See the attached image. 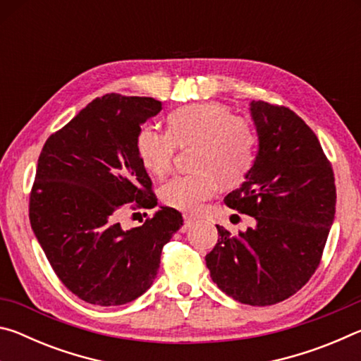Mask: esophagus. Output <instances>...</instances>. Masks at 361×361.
<instances>
[{
    "label": "esophagus",
    "mask_w": 361,
    "mask_h": 361,
    "mask_svg": "<svg viewBox=\"0 0 361 361\" xmlns=\"http://www.w3.org/2000/svg\"><path fill=\"white\" fill-rule=\"evenodd\" d=\"M194 223H195V218L186 216L185 223H183V226H181V232H186L189 228H191V226H194Z\"/></svg>",
    "instance_id": "esophagus-1"
}]
</instances>
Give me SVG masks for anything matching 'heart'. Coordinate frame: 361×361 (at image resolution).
I'll list each match as a JSON object with an SVG mask.
<instances>
[{
	"mask_svg": "<svg viewBox=\"0 0 361 361\" xmlns=\"http://www.w3.org/2000/svg\"><path fill=\"white\" fill-rule=\"evenodd\" d=\"M167 127L169 132L143 126L137 133L135 148L143 167L164 178L172 169L176 146L195 145L192 167L197 170L176 176L162 188V200L172 209L197 213L205 200L216 194L219 183L234 185L252 167L256 146L252 126L232 116L223 103L181 106L169 114Z\"/></svg>",
	"mask_w": 361,
	"mask_h": 361,
	"instance_id": "1",
	"label": "heart"
}]
</instances>
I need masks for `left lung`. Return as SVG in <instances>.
<instances>
[{"instance_id":"1","label":"left lung","mask_w":361,"mask_h":361,"mask_svg":"<svg viewBox=\"0 0 361 361\" xmlns=\"http://www.w3.org/2000/svg\"><path fill=\"white\" fill-rule=\"evenodd\" d=\"M258 154L245 181L224 197L256 226L205 256L210 277L235 301L271 305L295 295L319 267L336 213L331 164L319 138L290 108L252 102Z\"/></svg>"}]
</instances>
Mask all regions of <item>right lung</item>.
<instances>
[{
    "instance_id": "right-lung-1",
    "label": "right lung",
    "mask_w": 361,
    "mask_h": 361,
    "mask_svg": "<svg viewBox=\"0 0 361 361\" xmlns=\"http://www.w3.org/2000/svg\"><path fill=\"white\" fill-rule=\"evenodd\" d=\"M161 109L151 97L106 94L52 133L39 154L30 223L54 272L85 302L108 307L142 296L157 276L162 247L183 226L172 207L138 228L118 223L127 204L157 205L135 140Z\"/></svg>"
}]
</instances>
